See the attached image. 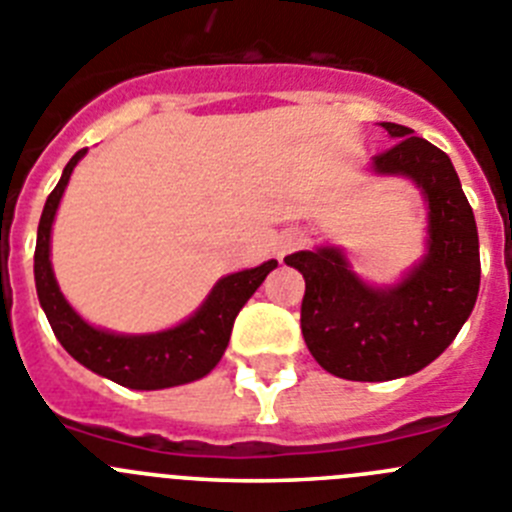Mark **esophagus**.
Wrapping results in <instances>:
<instances>
[{"label": "esophagus", "instance_id": "34e87169", "mask_svg": "<svg viewBox=\"0 0 512 512\" xmlns=\"http://www.w3.org/2000/svg\"><path fill=\"white\" fill-rule=\"evenodd\" d=\"M300 234H288V237H285L283 242H280V257L283 255H288V252H293L295 247H300Z\"/></svg>", "mask_w": 512, "mask_h": 512}]
</instances>
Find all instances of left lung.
Returning a JSON list of instances; mask_svg holds the SVG:
<instances>
[{
  "label": "left lung",
  "mask_w": 512,
  "mask_h": 512,
  "mask_svg": "<svg viewBox=\"0 0 512 512\" xmlns=\"http://www.w3.org/2000/svg\"><path fill=\"white\" fill-rule=\"evenodd\" d=\"M394 138L374 156V171L401 174L429 202V252L396 288L376 290L348 270L338 250L285 257L303 272L300 328L328 374L348 381H389L432 364L470 318L480 290V242L470 202L450 156L412 128L381 123Z\"/></svg>",
  "instance_id": "8db88e82"
}]
</instances>
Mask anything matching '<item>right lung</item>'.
<instances>
[{
  "label": "right lung",
  "mask_w": 512,
  "mask_h": 512,
  "mask_svg": "<svg viewBox=\"0 0 512 512\" xmlns=\"http://www.w3.org/2000/svg\"><path fill=\"white\" fill-rule=\"evenodd\" d=\"M88 148H80L68 161L60 181L47 197L42 209L40 227H37L35 247V283L40 305L47 321L55 331L62 348L80 361L85 369L128 386V389H166L186 381L202 379L224 356L232 326L242 305L252 298L267 272L278 267V260L262 262L252 270L234 272L219 280L209 293L207 303L191 315L189 321L171 331L154 336H116V333L98 331L75 313L62 298L50 265V229L55 219L62 191L68 186L75 164Z\"/></svg>",
  "instance_id": "add662e5"
}]
</instances>
